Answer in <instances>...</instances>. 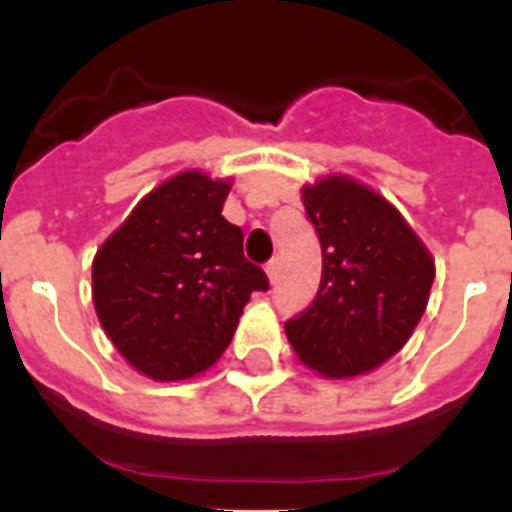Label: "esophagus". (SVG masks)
<instances>
[{
	"mask_svg": "<svg viewBox=\"0 0 512 512\" xmlns=\"http://www.w3.org/2000/svg\"><path fill=\"white\" fill-rule=\"evenodd\" d=\"M279 269H282V264H279V259H271L269 264H266V274H269L271 284H274V282H277V279H279Z\"/></svg>",
	"mask_w": 512,
	"mask_h": 512,
	"instance_id": "obj_1",
	"label": "esophagus"
}]
</instances>
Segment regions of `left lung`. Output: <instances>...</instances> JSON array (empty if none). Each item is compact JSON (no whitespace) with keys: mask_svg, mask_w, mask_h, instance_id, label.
<instances>
[{"mask_svg":"<svg viewBox=\"0 0 512 512\" xmlns=\"http://www.w3.org/2000/svg\"><path fill=\"white\" fill-rule=\"evenodd\" d=\"M302 202L323 274L315 300L284 323L289 343L325 377L372 372L408 343L425 312L431 253L390 202L346 176L305 187Z\"/></svg>","mask_w":512,"mask_h":512,"instance_id":"obj_1","label":"left lung"}]
</instances>
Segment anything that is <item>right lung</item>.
Masks as SVG:
<instances>
[{"mask_svg":"<svg viewBox=\"0 0 512 512\" xmlns=\"http://www.w3.org/2000/svg\"><path fill=\"white\" fill-rule=\"evenodd\" d=\"M228 182L184 171L153 189L94 256L99 323L130 364L174 382L215 364L264 269L243 256V230L223 217Z\"/></svg>","mask_w":512,"mask_h":512,"instance_id":"right-lung-1","label":"right lung"}]
</instances>
